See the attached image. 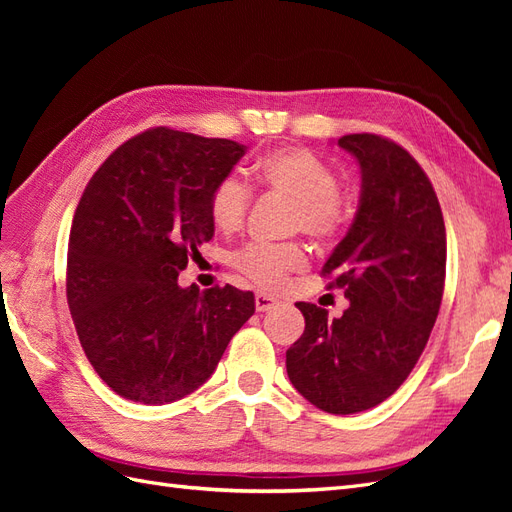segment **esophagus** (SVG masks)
Returning <instances> with one entry per match:
<instances>
[{
  "mask_svg": "<svg viewBox=\"0 0 512 512\" xmlns=\"http://www.w3.org/2000/svg\"><path fill=\"white\" fill-rule=\"evenodd\" d=\"M275 305H280V301L273 299L271 294H265V292L256 294V309H258V312H269V309H273Z\"/></svg>",
  "mask_w": 512,
  "mask_h": 512,
  "instance_id": "1",
  "label": "esophagus"
}]
</instances>
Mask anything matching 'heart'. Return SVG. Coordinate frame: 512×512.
<instances>
[{
  "mask_svg": "<svg viewBox=\"0 0 512 512\" xmlns=\"http://www.w3.org/2000/svg\"><path fill=\"white\" fill-rule=\"evenodd\" d=\"M256 181L267 192L288 198L294 205L292 230H303L316 241H333L346 230L352 207L337 190L333 168L312 151L301 147L277 149L256 164ZM250 188L235 177H224L209 194V218L224 235L237 232L247 209ZM305 252L299 245L252 243L232 258L235 269L265 290L280 288L288 275L305 267Z\"/></svg>",
  "mask_w": 512,
  "mask_h": 512,
  "instance_id": "b5f03b06",
  "label": "heart"
}]
</instances>
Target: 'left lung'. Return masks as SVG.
I'll return each mask as SVG.
<instances>
[{
    "label": "left lung",
    "instance_id": "1",
    "mask_svg": "<svg viewBox=\"0 0 512 512\" xmlns=\"http://www.w3.org/2000/svg\"><path fill=\"white\" fill-rule=\"evenodd\" d=\"M361 166L359 209L322 275L344 288L342 318L297 303L303 335L286 371L309 404L354 414L391 397L410 376L438 318L446 275V228L425 170L376 134L337 141Z\"/></svg>",
    "mask_w": 512,
    "mask_h": 512
}]
</instances>
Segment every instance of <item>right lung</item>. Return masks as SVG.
Wrapping results in <instances>:
<instances>
[{
	"mask_svg": "<svg viewBox=\"0 0 512 512\" xmlns=\"http://www.w3.org/2000/svg\"><path fill=\"white\" fill-rule=\"evenodd\" d=\"M243 153L228 138L153 128L89 179L72 220L66 292L87 359L117 395L162 406L194 393L254 314L250 290L177 282L215 232L213 185Z\"/></svg>",
	"mask_w": 512,
	"mask_h": 512,
	"instance_id": "1",
	"label": "right lung"
}]
</instances>
